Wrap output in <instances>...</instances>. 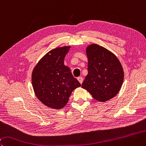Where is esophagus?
<instances>
[{"instance_id":"1","label":"esophagus","mask_w":146,"mask_h":146,"mask_svg":"<svg viewBox=\"0 0 146 146\" xmlns=\"http://www.w3.org/2000/svg\"><path fill=\"white\" fill-rule=\"evenodd\" d=\"M77 80L79 81V82H80L81 84H82V82H83V78L81 77V76H80V77H78Z\"/></svg>"}]
</instances>
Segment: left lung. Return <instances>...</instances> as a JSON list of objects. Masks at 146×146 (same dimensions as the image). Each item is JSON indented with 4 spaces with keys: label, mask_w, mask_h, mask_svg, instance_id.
I'll use <instances>...</instances> for the list:
<instances>
[{
    "label": "left lung",
    "mask_w": 146,
    "mask_h": 146,
    "mask_svg": "<svg viewBox=\"0 0 146 146\" xmlns=\"http://www.w3.org/2000/svg\"><path fill=\"white\" fill-rule=\"evenodd\" d=\"M88 74L82 84L93 98L104 102L115 96L124 80V71L115 55L98 44L87 47Z\"/></svg>",
    "instance_id": "8db88e82"
}]
</instances>
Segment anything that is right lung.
<instances>
[{"instance_id":"obj_1","label":"right lung","mask_w":146,"mask_h":146,"mask_svg":"<svg viewBox=\"0 0 146 146\" xmlns=\"http://www.w3.org/2000/svg\"><path fill=\"white\" fill-rule=\"evenodd\" d=\"M70 46L52 49L41 58L32 73V84L41 103L54 109L67 104L71 92L81 84L64 64Z\"/></svg>"}]
</instances>
